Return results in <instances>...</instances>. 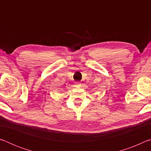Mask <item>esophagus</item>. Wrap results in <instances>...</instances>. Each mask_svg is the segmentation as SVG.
Segmentation results:
<instances>
[{"label":"esophagus","mask_w":151,"mask_h":151,"mask_svg":"<svg viewBox=\"0 0 151 151\" xmlns=\"http://www.w3.org/2000/svg\"><path fill=\"white\" fill-rule=\"evenodd\" d=\"M81 84L80 83H78V82H76V83H75V85L77 86H81Z\"/></svg>","instance_id":"34e87169"}]
</instances>
